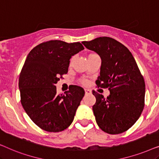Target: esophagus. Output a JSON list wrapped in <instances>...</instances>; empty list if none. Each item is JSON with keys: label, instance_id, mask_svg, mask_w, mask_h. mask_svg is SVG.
I'll use <instances>...</instances> for the list:
<instances>
[{"label": "esophagus", "instance_id": "1", "mask_svg": "<svg viewBox=\"0 0 159 159\" xmlns=\"http://www.w3.org/2000/svg\"><path fill=\"white\" fill-rule=\"evenodd\" d=\"M84 92H85V94H91L92 93L91 90H89V89H84Z\"/></svg>", "mask_w": 159, "mask_h": 159}]
</instances>
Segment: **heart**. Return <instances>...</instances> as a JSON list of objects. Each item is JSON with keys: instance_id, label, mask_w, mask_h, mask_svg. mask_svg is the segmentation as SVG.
<instances>
[{"instance_id": "1", "label": "heart", "mask_w": 159, "mask_h": 159, "mask_svg": "<svg viewBox=\"0 0 159 159\" xmlns=\"http://www.w3.org/2000/svg\"><path fill=\"white\" fill-rule=\"evenodd\" d=\"M94 55H96V54H95V53H90V55H89L88 56H94ZM72 61H73V59H71V62H72ZM83 82L84 84H86V81H83L82 82Z\"/></svg>"}]
</instances>
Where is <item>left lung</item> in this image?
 Wrapping results in <instances>:
<instances>
[{
  "label": "left lung",
  "instance_id": "left-lung-1",
  "mask_svg": "<svg viewBox=\"0 0 159 159\" xmlns=\"http://www.w3.org/2000/svg\"><path fill=\"white\" fill-rule=\"evenodd\" d=\"M82 43L101 57V71L96 84L110 91L106 98L93 92L96 98L93 110L98 125L108 134L122 133L142 114L145 93L144 79L131 52L114 39L100 37Z\"/></svg>",
  "mask_w": 159,
  "mask_h": 159
}]
</instances>
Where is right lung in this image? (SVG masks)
I'll return each mask as SVG.
<instances>
[{
    "mask_svg": "<svg viewBox=\"0 0 159 159\" xmlns=\"http://www.w3.org/2000/svg\"><path fill=\"white\" fill-rule=\"evenodd\" d=\"M83 49L78 42L50 40L34 47L26 58L19 80L21 103L43 130L61 132L72 123L84 89L75 85L65 94H58L56 84L68 72L71 56Z\"/></svg>",
    "mask_w": 159,
    "mask_h": 159,
    "instance_id": "add662e5",
    "label": "right lung"
}]
</instances>
